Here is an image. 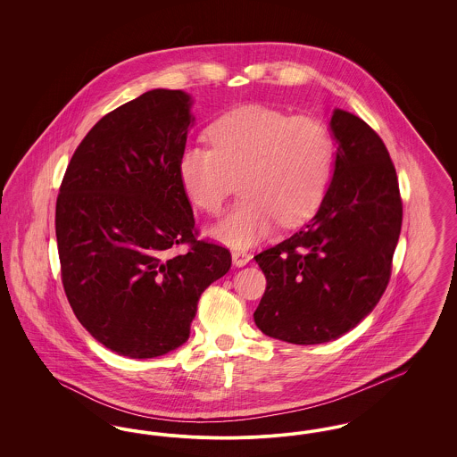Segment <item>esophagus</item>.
I'll return each mask as SVG.
<instances>
[{
    "label": "esophagus",
    "instance_id": "obj_1",
    "mask_svg": "<svg viewBox=\"0 0 457 457\" xmlns=\"http://www.w3.org/2000/svg\"><path fill=\"white\" fill-rule=\"evenodd\" d=\"M250 261H252V255L248 252H245V250H235L233 252V263L237 267H243V265H246Z\"/></svg>",
    "mask_w": 457,
    "mask_h": 457
}]
</instances>
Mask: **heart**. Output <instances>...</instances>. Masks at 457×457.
I'll list each match as a JSON object with an SVG mask.
<instances>
[{
	"label": "heart",
	"mask_w": 457,
	"mask_h": 457,
	"mask_svg": "<svg viewBox=\"0 0 457 457\" xmlns=\"http://www.w3.org/2000/svg\"><path fill=\"white\" fill-rule=\"evenodd\" d=\"M209 138L212 145L181 151L178 171L187 195L209 216L222 212L233 176L241 174L243 198L214 229L231 246L259 243L279 220L303 222L326 195L336 147L317 118L248 104L218 118Z\"/></svg>",
	"instance_id": "1"
}]
</instances>
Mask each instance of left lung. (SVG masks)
<instances>
[{
    "label": "left lung",
    "mask_w": 457,
    "mask_h": 457,
    "mask_svg": "<svg viewBox=\"0 0 457 457\" xmlns=\"http://www.w3.org/2000/svg\"><path fill=\"white\" fill-rule=\"evenodd\" d=\"M330 130L339 147L317 214L255 255L267 279L255 324L291 345L334 341L369 315L391 279L403 224L397 174L377 131L343 109Z\"/></svg>",
    "instance_id": "obj_1"
}]
</instances>
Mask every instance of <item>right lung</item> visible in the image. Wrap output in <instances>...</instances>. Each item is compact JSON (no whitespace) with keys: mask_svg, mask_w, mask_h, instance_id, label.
<instances>
[{"mask_svg":"<svg viewBox=\"0 0 457 457\" xmlns=\"http://www.w3.org/2000/svg\"><path fill=\"white\" fill-rule=\"evenodd\" d=\"M190 96L155 88L103 116L56 198L62 283L79 322L106 348L154 358L187 343L200 295L231 267L198 239L178 162Z\"/></svg>","mask_w":457,"mask_h":457,"instance_id":"1","label":"right lung"}]
</instances>
